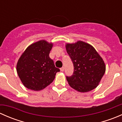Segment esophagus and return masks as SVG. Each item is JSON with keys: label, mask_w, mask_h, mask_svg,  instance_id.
Masks as SVG:
<instances>
[{"label": "esophagus", "mask_w": 122, "mask_h": 122, "mask_svg": "<svg viewBox=\"0 0 122 122\" xmlns=\"http://www.w3.org/2000/svg\"><path fill=\"white\" fill-rule=\"evenodd\" d=\"M60 70H61V71H64V67H61V68H60Z\"/></svg>", "instance_id": "34e87169"}]
</instances>
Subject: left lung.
I'll return each instance as SVG.
<instances>
[{
    "label": "left lung",
    "mask_w": 122,
    "mask_h": 122,
    "mask_svg": "<svg viewBox=\"0 0 122 122\" xmlns=\"http://www.w3.org/2000/svg\"><path fill=\"white\" fill-rule=\"evenodd\" d=\"M66 47L74 65L73 74L66 77L69 85L82 93L96 88L106 71L104 61L96 50L80 41L67 44Z\"/></svg>",
    "instance_id": "8db88e82"
}]
</instances>
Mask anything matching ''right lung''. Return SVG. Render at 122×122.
I'll list each match as a JSON object with an SVG mask.
<instances>
[{
  "mask_svg": "<svg viewBox=\"0 0 122 122\" xmlns=\"http://www.w3.org/2000/svg\"><path fill=\"white\" fill-rule=\"evenodd\" d=\"M53 44L41 40L29 45L19 58L16 66L18 76L25 87L39 91L54 81L57 72L49 56Z\"/></svg>",
  "mask_w": 122,
  "mask_h": 122,
  "instance_id": "1",
  "label": "right lung"
}]
</instances>
